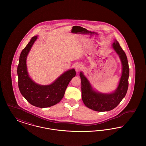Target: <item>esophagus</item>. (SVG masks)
Returning a JSON list of instances; mask_svg holds the SVG:
<instances>
[{"label":"esophagus","mask_w":146,"mask_h":146,"mask_svg":"<svg viewBox=\"0 0 146 146\" xmlns=\"http://www.w3.org/2000/svg\"><path fill=\"white\" fill-rule=\"evenodd\" d=\"M76 70L77 72H79L80 71H81L82 70V67L80 64H78L76 66Z\"/></svg>","instance_id":"1"}]
</instances>
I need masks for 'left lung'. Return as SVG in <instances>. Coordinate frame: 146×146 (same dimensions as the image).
<instances>
[{
	"instance_id": "left-lung-1",
	"label": "left lung",
	"mask_w": 146,
	"mask_h": 146,
	"mask_svg": "<svg viewBox=\"0 0 146 146\" xmlns=\"http://www.w3.org/2000/svg\"><path fill=\"white\" fill-rule=\"evenodd\" d=\"M113 48L119 55L123 70L117 90L110 94H102L93 90L88 80L80 72L82 80V97L84 104L90 109L98 111H109L115 108L125 97L129 86V67L124 51L117 40H114Z\"/></svg>"
}]
</instances>
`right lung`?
Instances as JSON below:
<instances>
[{
    "instance_id": "obj_1",
    "label": "right lung",
    "mask_w": 146,
    "mask_h": 146,
    "mask_svg": "<svg viewBox=\"0 0 146 146\" xmlns=\"http://www.w3.org/2000/svg\"><path fill=\"white\" fill-rule=\"evenodd\" d=\"M36 39L37 36H33L21 52L17 67L18 85L22 95L30 104L42 108L55 105L62 100L76 72L74 69L69 70L49 85H39L33 82L28 76L26 58Z\"/></svg>"
}]
</instances>
